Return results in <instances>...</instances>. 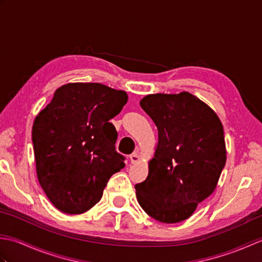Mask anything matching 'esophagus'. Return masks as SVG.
<instances>
[{"mask_svg": "<svg viewBox=\"0 0 262 262\" xmlns=\"http://www.w3.org/2000/svg\"><path fill=\"white\" fill-rule=\"evenodd\" d=\"M129 158H130L132 163H137V162H140V161H141V154L138 152H135V153H133Z\"/></svg>", "mask_w": 262, "mask_h": 262, "instance_id": "1", "label": "esophagus"}]
</instances>
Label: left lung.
Returning a JSON list of instances; mask_svg holds the SVG:
<instances>
[{"label":"left lung","mask_w":262,"mask_h":262,"mask_svg":"<svg viewBox=\"0 0 262 262\" xmlns=\"http://www.w3.org/2000/svg\"><path fill=\"white\" fill-rule=\"evenodd\" d=\"M140 104L157 125L159 141L147 178L135 186L137 202L161 223H179L215 191L226 162L223 125L187 91L148 94Z\"/></svg>","instance_id":"obj_1"}]
</instances>
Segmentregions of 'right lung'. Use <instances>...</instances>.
<instances>
[{"instance_id": "right-lung-1", "label": "right lung", "mask_w": 262, "mask_h": 262, "mask_svg": "<svg viewBox=\"0 0 262 262\" xmlns=\"http://www.w3.org/2000/svg\"><path fill=\"white\" fill-rule=\"evenodd\" d=\"M125 91L101 83L58 88L32 125L38 181L65 214H82L102 197L110 177L125 166L116 152L117 132L109 122L126 104Z\"/></svg>"}]
</instances>
